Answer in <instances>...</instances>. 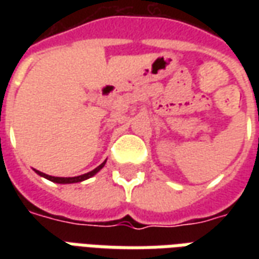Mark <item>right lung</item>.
Wrapping results in <instances>:
<instances>
[{"label":"right lung","mask_w":259,"mask_h":259,"mask_svg":"<svg viewBox=\"0 0 259 259\" xmlns=\"http://www.w3.org/2000/svg\"><path fill=\"white\" fill-rule=\"evenodd\" d=\"M104 165H105V162H102L100 166H97L96 169H93V170H91V172H89V174L80 175V176H74V178H55V176H50V175L42 174V172H38V170H36V172L40 175V176H42V178H46V179L54 182V183L66 185V183H79V182H83V180L89 179V178H91V176H94V175H96L97 172L100 170V169L104 168Z\"/></svg>","instance_id":"right-lung-1"}]
</instances>
